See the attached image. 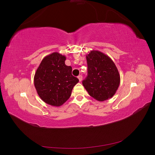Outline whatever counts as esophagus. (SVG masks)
<instances>
[{"label":"esophagus","instance_id":"1","mask_svg":"<svg viewBox=\"0 0 155 155\" xmlns=\"http://www.w3.org/2000/svg\"><path fill=\"white\" fill-rule=\"evenodd\" d=\"M78 79H79V81H82V78H83V77H82V76H81V75H79V76H78Z\"/></svg>","mask_w":155,"mask_h":155}]
</instances>
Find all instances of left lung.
I'll list each match as a JSON object with an SVG mask.
<instances>
[{
	"label": "left lung",
	"mask_w": 155,
	"mask_h": 155,
	"mask_svg": "<svg viewBox=\"0 0 155 155\" xmlns=\"http://www.w3.org/2000/svg\"><path fill=\"white\" fill-rule=\"evenodd\" d=\"M88 76L83 85L88 94L99 101L113 96L120 83V76L116 64L109 56L97 50L86 55Z\"/></svg>",
	"instance_id": "left-lung-1"
}]
</instances>
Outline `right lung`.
Here are the masks:
<instances>
[{
	"label": "right lung",
	"mask_w": 155,
	"mask_h": 155,
	"mask_svg": "<svg viewBox=\"0 0 155 155\" xmlns=\"http://www.w3.org/2000/svg\"><path fill=\"white\" fill-rule=\"evenodd\" d=\"M66 57L58 52L46 55L34 76L37 94L46 104L59 107L71 96L79 79L72 75V68L65 64Z\"/></svg>",
	"instance_id": "obj_1"
}]
</instances>
